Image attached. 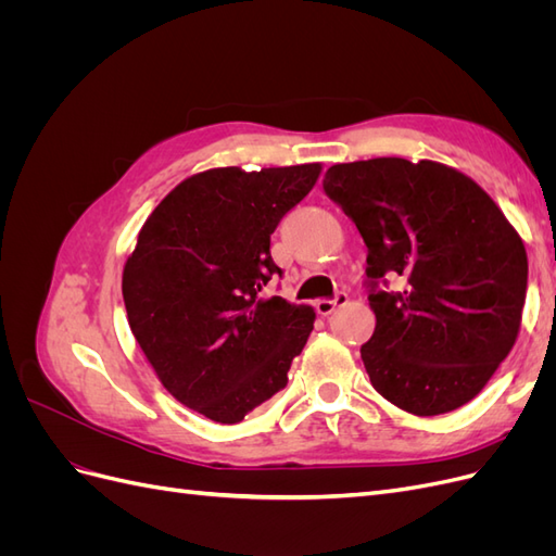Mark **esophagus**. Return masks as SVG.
<instances>
[{"label":"esophagus","mask_w":556,"mask_h":556,"mask_svg":"<svg viewBox=\"0 0 556 556\" xmlns=\"http://www.w3.org/2000/svg\"><path fill=\"white\" fill-rule=\"evenodd\" d=\"M345 304H348V294H345V292H339L333 299H319L317 304H315V308H317L319 315L327 317V315H331L336 308L345 306Z\"/></svg>","instance_id":"1"}]
</instances>
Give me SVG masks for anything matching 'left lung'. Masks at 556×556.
Listing matches in <instances>:
<instances>
[{
  "label": "left lung",
  "instance_id": "1",
  "mask_svg": "<svg viewBox=\"0 0 556 556\" xmlns=\"http://www.w3.org/2000/svg\"><path fill=\"white\" fill-rule=\"evenodd\" d=\"M323 188L368 248L376 331L362 359L376 392L429 417L480 394L515 345L529 262L515 227L476 180L403 157L333 164ZM384 275L402 290L382 291Z\"/></svg>",
  "mask_w": 556,
  "mask_h": 556
}]
</instances>
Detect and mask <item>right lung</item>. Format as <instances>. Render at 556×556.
Wrapping results in <instances>:
<instances>
[{
    "label": "right lung",
    "mask_w": 556,
    "mask_h": 556,
    "mask_svg": "<svg viewBox=\"0 0 556 556\" xmlns=\"http://www.w3.org/2000/svg\"><path fill=\"white\" fill-rule=\"evenodd\" d=\"M319 164L185 178L150 213L123 271L134 339L166 392L220 425H237L288 384L313 331L311 306L264 296L282 276L271 233L304 199Z\"/></svg>",
    "instance_id": "right-lung-1"
}]
</instances>
